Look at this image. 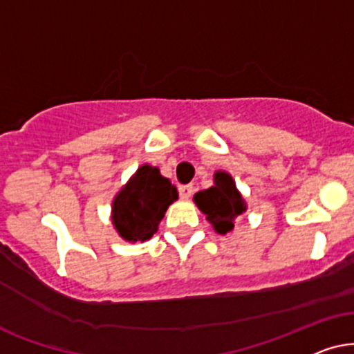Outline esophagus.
Here are the masks:
<instances>
[{"label": "esophagus", "mask_w": 354, "mask_h": 354, "mask_svg": "<svg viewBox=\"0 0 354 354\" xmlns=\"http://www.w3.org/2000/svg\"><path fill=\"white\" fill-rule=\"evenodd\" d=\"M178 191H180L181 199H189V197L192 196V191H194V187H192L191 185H183L178 187Z\"/></svg>", "instance_id": "34e87169"}]
</instances>
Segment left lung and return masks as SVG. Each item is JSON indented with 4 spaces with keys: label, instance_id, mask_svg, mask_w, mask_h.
<instances>
[{
    "label": "left lung",
    "instance_id": "obj_1",
    "mask_svg": "<svg viewBox=\"0 0 354 354\" xmlns=\"http://www.w3.org/2000/svg\"><path fill=\"white\" fill-rule=\"evenodd\" d=\"M194 202L218 234L232 232L234 218L243 215L248 209L232 174L226 171H216L214 174V186L194 194Z\"/></svg>",
    "mask_w": 354,
    "mask_h": 354
}]
</instances>
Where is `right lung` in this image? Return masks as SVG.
<instances>
[{"label":"right lung","instance_id":"obj_1","mask_svg":"<svg viewBox=\"0 0 354 354\" xmlns=\"http://www.w3.org/2000/svg\"><path fill=\"white\" fill-rule=\"evenodd\" d=\"M174 201L178 191L168 178H163L158 168L142 165L113 201V226L126 241H145L157 233L165 212Z\"/></svg>","mask_w":354,"mask_h":354}]
</instances>
